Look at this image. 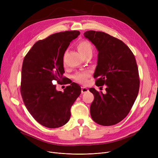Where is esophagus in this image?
I'll use <instances>...</instances> for the list:
<instances>
[{"label": "esophagus", "mask_w": 158, "mask_h": 158, "mask_svg": "<svg viewBox=\"0 0 158 158\" xmlns=\"http://www.w3.org/2000/svg\"><path fill=\"white\" fill-rule=\"evenodd\" d=\"M88 91H89V89L87 88H86L85 86H82L81 87V93L82 94H85L86 92H88Z\"/></svg>", "instance_id": "esophagus-1"}]
</instances>
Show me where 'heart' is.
<instances>
[{
  "mask_svg": "<svg viewBox=\"0 0 158 158\" xmlns=\"http://www.w3.org/2000/svg\"><path fill=\"white\" fill-rule=\"evenodd\" d=\"M77 48L79 51L85 57L88 56H92L94 52V47L92 44L86 40H83L81 41L77 45ZM64 55L63 63L65 64ZM89 76V73L88 72H78L73 75V78L77 82L82 84H85L87 82V78Z\"/></svg>",
  "mask_w": 158,
  "mask_h": 158,
  "instance_id": "obj_1",
  "label": "heart"
}]
</instances>
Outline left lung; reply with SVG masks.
Segmentation results:
<instances>
[{
  "mask_svg": "<svg viewBox=\"0 0 158 158\" xmlns=\"http://www.w3.org/2000/svg\"><path fill=\"white\" fill-rule=\"evenodd\" d=\"M84 36L98 51L94 76L95 85L107 86L106 94L89 88L94 95L90 114L98 124L113 126L126 117L138 94L139 78L135 57L122 40L107 33L88 31Z\"/></svg>",
  "mask_w": 158,
  "mask_h": 158,
  "instance_id": "left-lung-1",
  "label": "left lung"
}]
</instances>
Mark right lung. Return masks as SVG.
Listing matches in <instances>:
<instances>
[{
    "label": "right lung",
    "instance_id": "1",
    "mask_svg": "<svg viewBox=\"0 0 158 158\" xmlns=\"http://www.w3.org/2000/svg\"><path fill=\"white\" fill-rule=\"evenodd\" d=\"M79 35L78 31L54 33L36 42L23 59L20 85L23 101L32 117L46 127L57 128L67 123L71 107L81 94V86L73 82L63 92L57 91L52 82L70 83L63 77V56L70 43Z\"/></svg>",
    "mask_w": 158,
    "mask_h": 158
}]
</instances>
